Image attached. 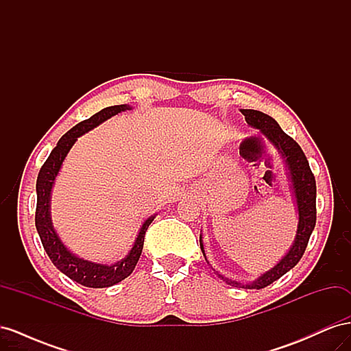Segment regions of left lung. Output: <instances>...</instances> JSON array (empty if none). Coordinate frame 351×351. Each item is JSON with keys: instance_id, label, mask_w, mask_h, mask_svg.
Segmentation results:
<instances>
[{"instance_id": "obj_1", "label": "left lung", "mask_w": 351, "mask_h": 351, "mask_svg": "<svg viewBox=\"0 0 351 351\" xmlns=\"http://www.w3.org/2000/svg\"><path fill=\"white\" fill-rule=\"evenodd\" d=\"M241 114L244 115L247 124L254 127V129L262 130V133L275 145V147H278V151L285 158V162L290 169V178L297 202V210H299V227H297V234L293 243V247L271 271L265 272L262 277H259L256 281H253L250 284H240L236 281L227 280L219 275V277L224 278L228 284L241 287V289L259 290L281 278L285 272H289L291 268H294L302 259L316 224V182L309 167V161H307V158L299 143H297L293 137L284 133L278 123L275 121L272 117L256 110H241ZM199 241L200 249L205 254L202 237L199 239Z\"/></svg>"}]
</instances>
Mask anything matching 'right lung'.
Returning a JSON list of instances; mask_svg holds the SVG:
<instances>
[{
  "label": "right lung",
  "instance_id": "1",
  "mask_svg": "<svg viewBox=\"0 0 351 351\" xmlns=\"http://www.w3.org/2000/svg\"><path fill=\"white\" fill-rule=\"evenodd\" d=\"M125 110H130V107H127V105H114V107L104 108L99 112L92 115L90 119L83 120L79 124L74 125L73 129H70L58 141L57 146L52 149L44 165L40 167V171L36 180L38 200H36V212H35V226L38 230V234L40 237L42 246H44L51 262L54 263L62 274H66L69 278L84 287H90V289H104V287H111L129 277V275L133 272V269L136 268V263L142 254L145 232L155 217L147 218L143 222V226L139 231V236H137L130 253L127 254L123 261L108 267V265L93 263V262L74 256L64 244H62V241L60 240L51 222L49 195H51L52 184H54V180L60 171V167L62 161H64V158L70 151L73 143L77 141V137L82 136L83 133L92 130L93 127H97L102 121L108 120L110 117Z\"/></svg>",
  "mask_w": 351,
  "mask_h": 351
}]
</instances>
